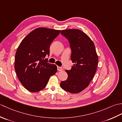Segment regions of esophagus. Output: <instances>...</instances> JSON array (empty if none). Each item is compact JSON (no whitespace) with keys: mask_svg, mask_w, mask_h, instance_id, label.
I'll return each instance as SVG.
<instances>
[{"mask_svg":"<svg viewBox=\"0 0 122 122\" xmlns=\"http://www.w3.org/2000/svg\"><path fill=\"white\" fill-rule=\"evenodd\" d=\"M57 68H58V71H63V68H62V67L58 66V67H57Z\"/></svg>","mask_w":122,"mask_h":122,"instance_id":"obj_1","label":"esophagus"}]
</instances>
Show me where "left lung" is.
<instances>
[{
	"label": "left lung",
	"instance_id": "left-lung-1",
	"mask_svg": "<svg viewBox=\"0 0 122 122\" xmlns=\"http://www.w3.org/2000/svg\"><path fill=\"white\" fill-rule=\"evenodd\" d=\"M61 34L69 41L74 63L70 70H66L68 79L61 81L62 89L70 93H78L90 84L97 71L98 56L94 43L86 33L79 29H66Z\"/></svg>",
	"mask_w": 122,
	"mask_h": 122
}]
</instances>
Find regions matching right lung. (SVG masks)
I'll use <instances>...</instances> for the list:
<instances>
[{
	"instance_id": "obj_1",
	"label": "right lung",
	"mask_w": 122,
	"mask_h": 122,
	"mask_svg": "<svg viewBox=\"0 0 122 122\" xmlns=\"http://www.w3.org/2000/svg\"><path fill=\"white\" fill-rule=\"evenodd\" d=\"M61 30L39 27L32 30L23 39L15 55V69L20 83L31 92L42 90L57 66L43 60L50 54V46Z\"/></svg>"
}]
</instances>
